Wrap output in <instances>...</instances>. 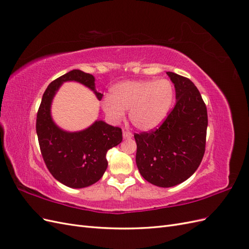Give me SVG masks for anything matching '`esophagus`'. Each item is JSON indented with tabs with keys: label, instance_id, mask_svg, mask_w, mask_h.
<instances>
[{
	"label": "esophagus",
	"instance_id": "1",
	"mask_svg": "<svg viewBox=\"0 0 249 249\" xmlns=\"http://www.w3.org/2000/svg\"><path fill=\"white\" fill-rule=\"evenodd\" d=\"M123 136H124V139H130V138H132L133 134L130 131H124L123 132Z\"/></svg>",
	"mask_w": 249,
	"mask_h": 249
}]
</instances>
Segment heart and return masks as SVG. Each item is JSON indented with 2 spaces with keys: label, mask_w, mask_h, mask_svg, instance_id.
Masks as SVG:
<instances>
[{
  "label": "heart",
  "mask_w": 249,
  "mask_h": 249,
  "mask_svg": "<svg viewBox=\"0 0 249 249\" xmlns=\"http://www.w3.org/2000/svg\"><path fill=\"white\" fill-rule=\"evenodd\" d=\"M175 94V85L168 79L125 81L111 88L110 96L104 97L102 106L114 123L120 122L124 110H129L132 124L139 130L149 131L166 118Z\"/></svg>",
  "instance_id": "heart-1"
}]
</instances>
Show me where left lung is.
<instances>
[{
	"label": "left lung",
	"mask_w": 249,
	"mask_h": 249,
	"mask_svg": "<svg viewBox=\"0 0 249 249\" xmlns=\"http://www.w3.org/2000/svg\"><path fill=\"white\" fill-rule=\"evenodd\" d=\"M167 74L177 92L175 108L158 129L134 134L140 175L164 188L183 183L198 168L208 126L207 107L196 86L186 77Z\"/></svg>",
	"instance_id": "1"
}]
</instances>
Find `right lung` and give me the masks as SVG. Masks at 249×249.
Masks as SVG:
<instances>
[{"label": "right lung", "instance_id": "obj_1", "mask_svg": "<svg viewBox=\"0 0 249 249\" xmlns=\"http://www.w3.org/2000/svg\"><path fill=\"white\" fill-rule=\"evenodd\" d=\"M66 81H77L95 92L94 77L73 70L53 81L42 95L36 117V133L43 161L51 175L60 183L71 188H84L96 183L108 166L107 152L123 140V131L102 120L88 129L69 133L53 123L51 103L60 85Z\"/></svg>", "mask_w": 249, "mask_h": 249}]
</instances>
